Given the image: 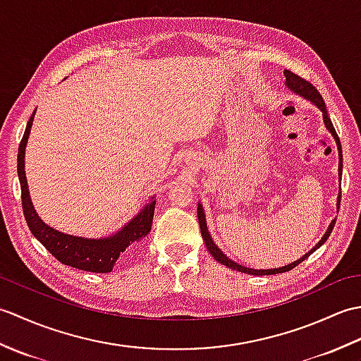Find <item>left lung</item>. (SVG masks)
<instances>
[{
  "label": "left lung",
  "instance_id": "8db88e82",
  "mask_svg": "<svg viewBox=\"0 0 361 361\" xmlns=\"http://www.w3.org/2000/svg\"><path fill=\"white\" fill-rule=\"evenodd\" d=\"M283 75H286V85L291 90V91H295L296 94H299V96H302L304 99H307V101H310V102H313L315 104L318 109L323 111V119H324V126H326V128L329 130V132L332 133V136L335 137V141H336V147H338V157H340V166H338V175H340V180H341V172H343V153H341V144H340V137H338V135H336V132H335V128H334V124H332V121H331V118H329V114H327V109H326V104H324V101H323V96H321L319 93H318V90L312 85L310 82H307L305 79H302V78H299L298 74H295V73H291V71H288V70H286L283 71ZM340 202H341V188H340V194H338V202H336V204H338V209H340ZM197 214H198V224H200V231H202V235H203V240H204V243H206V248H208V251L211 252L212 255V257L217 260V262H220L221 265H226V267H229V268H233V270H235V271H242V273H248V274H255V276H265V274H278V273H283V271H290L291 268H295L296 265H299L302 262V260H305L307 259L313 251L315 250H318L321 245H323L327 239H329V235H331V233H332V229H334V226H335V219L332 220V224L329 225V228H327V231H326V234L323 235V239H321L315 247H313L309 252H305V255L301 257V259H298V260H295L293 264H288V265H286V267H281V268H271V270H252V268H247V267H243V265H239L237 262H233L231 259L229 257H226L224 252H221L220 250H219V247L216 243H214V240H212V237H211V234H209V231H208V226H206V217H204V211H203V206L198 203V208H197Z\"/></svg>",
  "mask_w": 361,
  "mask_h": 361
}]
</instances>
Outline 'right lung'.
Listing matches in <instances>:
<instances>
[{
    "label": "right lung",
    "mask_w": 361,
    "mask_h": 361,
    "mask_svg": "<svg viewBox=\"0 0 361 361\" xmlns=\"http://www.w3.org/2000/svg\"><path fill=\"white\" fill-rule=\"evenodd\" d=\"M34 114L30 116L25 130V135H23V140L20 142L17 166L21 185L23 212H25V219L30 233H32L35 239L62 264L79 268V270L83 271L110 273L119 256L126 251V248H128L130 245L135 242H140L142 237L150 233L157 202L153 200L152 197V200L145 204L124 228H121L118 233H114L110 237H102V239H87V237L65 234L46 225L44 221L38 217V214L35 212L32 206V202H30L25 172V149L30 133V127H32Z\"/></svg>",
    "instance_id": "1"
}]
</instances>
